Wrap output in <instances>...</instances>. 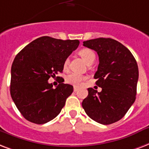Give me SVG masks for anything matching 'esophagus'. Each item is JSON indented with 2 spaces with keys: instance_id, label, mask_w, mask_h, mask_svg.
<instances>
[{
  "instance_id": "esophagus-1",
  "label": "esophagus",
  "mask_w": 149,
  "mask_h": 149,
  "mask_svg": "<svg viewBox=\"0 0 149 149\" xmlns=\"http://www.w3.org/2000/svg\"><path fill=\"white\" fill-rule=\"evenodd\" d=\"M78 90V88L74 86V92H77Z\"/></svg>"
}]
</instances>
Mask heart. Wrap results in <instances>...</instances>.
<instances>
[{
  "mask_svg": "<svg viewBox=\"0 0 149 149\" xmlns=\"http://www.w3.org/2000/svg\"><path fill=\"white\" fill-rule=\"evenodd\" d=\"M79 54H80L81 57L85 61V62L87 64H89L91 62H94L95 59V53L90 49H81L79 51ZM63 68L64 70H68L69 68V59L66 58L64 60V64H63ZM87 78V77L80 74L75 73V72H72L68 74L65 78V81L68 84L73 85L74 86H80L81 85V83L84 80H85Z\"/></svg>",
  "mask_w": 149,
  "mask_h": 149,
  "instance_id": "obj_1",
  "label": "heart"
}]
</instances>
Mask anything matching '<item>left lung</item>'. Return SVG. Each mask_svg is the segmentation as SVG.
<instances>
[{
	"label": "left lung",
	"instance_id": "1",
	"mask_svg": "<svg viewBox=\"0 0 149 149\" xmlns=\"http://www.w3.org/2000/svg\"><path fill=\"white\" fill-rule=\"evenodd\" d=\"M94 49L100 64L94 78L102 88L98 93L88 88V95L82 102L85 113L100 124H111L123 118L136 99L138 67L131 51L110 38H98L83 42Z\"/></svg>",
	"mask_w": 149,
	"mask_h": 149
}]
</instances>
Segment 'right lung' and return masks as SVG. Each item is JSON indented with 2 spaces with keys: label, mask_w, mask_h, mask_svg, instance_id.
<instances>
[{
  "label": "right lung",
  "mask_w": 149,
  "mask_h": 149,
  "mask_svg": "<svg viewBox=\"0 0 149 149\" xmlns=\"http://www.w3.org/2000/svg\"><path fill=\"white\" fill-rule=\"evenodd\" d=\"M78 45V40L42 36L16 55L11 66L10 93L15 106L27 120L46 124L61 113L67 98L73 93V86L61 83L53 88L48 80L63 71L64 60Z\"/></svg>",
  "instance_id": "right-lung-1"
}]
</instances>
